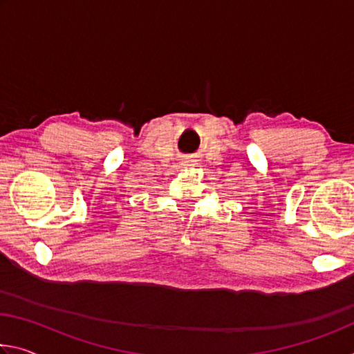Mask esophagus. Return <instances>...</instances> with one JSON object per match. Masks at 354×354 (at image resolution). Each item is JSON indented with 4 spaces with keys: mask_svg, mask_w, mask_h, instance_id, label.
<instances>
[{
    "mask_svg": "<svg viewBox=\"0 0 354 354\" xmlns=\"http://www.w3.org/2000/svg\"><path fill=\"white\" fill-rule=\"evenodd\" d=\"M195 164H196L195 159H189V160H187V165H195Z\"/></svg>",
    "mask_w": 354,
    "mask_h": 354,
    "instance_id": "1",
    "label": "esophagus"
}]
</instances>
